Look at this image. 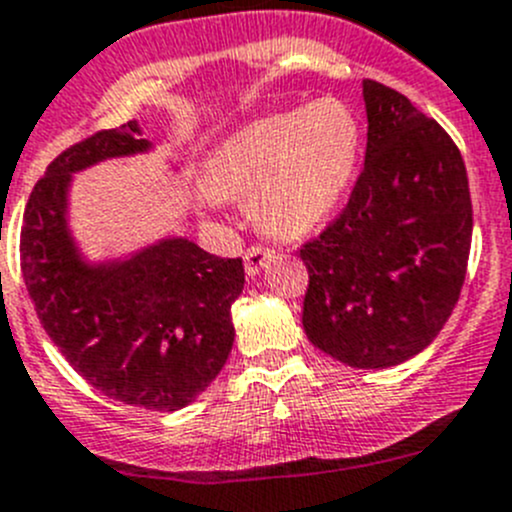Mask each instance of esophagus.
Segmentation results:
<instances>
[{
	"instance_id": "esophagus-1",
	"label": "esophagus",
	"mask_w": 512,
	"mask_h": 512,
	"mask_svg": "<svg viewBox=\"0 0 512 512\" xmlns=\"http://www.w3.org/2000/svg\"><path fill=\"white\" fill-rule=\"evenodd\" d=\"M271 256H274V251L271 248H264V246H251L246 251V256H243V261H246V274L248 276H256L261 269H264L266 264L271 261Z\"/></svg>"
}]
</instances>
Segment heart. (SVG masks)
Returning a JSON list of instances; mask_svg holds the SVG:
<instances>
[{
	"instance_id": "heart-1",
	"label": "heart",
	"mask_w": 512,
	"mask_h": 512,
	"mask_svg": "<svg viewBox=\"0 0 512 512\" xmlns=\"http://www.w3.org/2000/svg\"><path fill=\"white\" fill-rule=\"evenodd\" d=\"M362 158V123L339 97L241 125L211 153L198 198L206 208L251 198L266 233L299 238L337 211Z\"/></svg>"
}]
</instances>
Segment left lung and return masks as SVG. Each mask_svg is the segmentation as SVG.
Returning <instances> with one entry per match:
<instances>
[{
    "mask_svg": "<svg viewBox=\"0 0 512 512\" xmlns=\"http://www.w3.org/2000/svg\"><path fill=\"white\" fill-rule=\"evenodd\" d=\"M367 155L342 216L299 251L301 324L314 347L357 369L402 364L450 319L472 238L462 155L405 95L362 82Z\"/></svg>",
    "mask_w": 512,
    "mask_h": 512,
    "instance_id": "left-lung-1",
    "label": "left lung"
}]
</instances>
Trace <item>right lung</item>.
<instances>
[{
	"label": "right lung",
	"instance_id": "right-lung-1",
	"mask_svg": "<svg viewBox=\"0 0 512 512\" xmlns=\"http://www.w3.org/2000/svg\"><path fill=\"white\" fill-rule=\"evenodd\" d=\"M138 120L57 155L24 211L22 276L45 332L105 397L175 412L218 377L231 354V304L243 261L186 236H165L115 259H87L70 228L75 173L153 150Z\"/></svg>",
	"mask_w": 512,
	"mask_h": 512
}]
</instances>
